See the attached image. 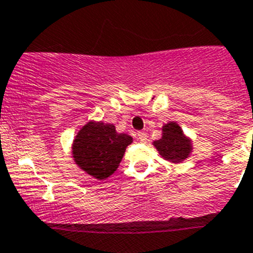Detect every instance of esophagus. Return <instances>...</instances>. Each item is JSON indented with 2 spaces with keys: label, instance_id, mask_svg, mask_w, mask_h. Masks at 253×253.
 <instances>
[{
  "label": "esophagus",
  "instance_id": "1",
  "mask_svg": "<svg viewBox=\"0 0 253 253\" xmlns=\"http://www.w3.org/2000/svg\"><path fill=\"white\" fill-rule=\"evenodd\" d=\"M136 136H138V139H139V140H140V142H142V143L147 142L148 135H147V134H145V133H143V131H139V133L136 134Z\"/></svg>",
  "mask_w": 253,
  "mask_h": 253
}]
</instances>
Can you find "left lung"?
I'll list each match as a JSON object with an SVG mask.
<instances>
[{
	"instance_id": "obj_1",
	"label": "left lung",
	"mask_w": 253,
	"mask_h": 253,
	"mask_svg": "<svg viewBox=\"0 0 253 253\" xmlns=\"http://www.w3.org/2000/svg\"><path fill=\"white\" fill-rule=\"evenodd\" d=\"M159 154L166 161L182 163L192 153V140L183 133L182 128L175 122L167 123L162 128V138L153 142Z\"/></svg>"
}]
</instances>
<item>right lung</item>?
<instances>
[{
	"mask_svg": "<svg viewBox=\"0 0 253 253\" xmlns=\"http://www.w3.org/2000/svg\"><path fill=\"white\" fill-rule=\"evenodd\" d=\"M131 143L133 138L118 133L113 124L90 120L76 134L71 153L79 168L101 180L117 170Z\"/></svg>",
	"mask_w": 253,
	"mask_h": 253,
	"instance_id": "add662e5",
	"label": "right lung"
}]
</instances>
